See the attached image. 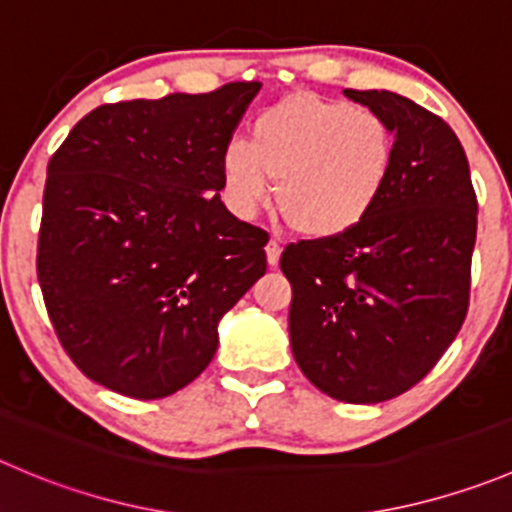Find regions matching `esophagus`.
<instances>
[{
    "label": "esophagus",
    "instance_id": "obj_1",
    "mask_svg": "<svg viewBox=\"0 0 512 512\" xmlns=\"http://www.w3.org/2000/svg\"><path fill=\"white\" fill-rule=\"evenodd\" d=\"M267 262H270L272 267L277 265V262H280V252H282V245H280V240H277V237H272L270 242H267Z\"/></svg>",
    "mask_w": 512,
    "mask_h": 512
}]
</instances>
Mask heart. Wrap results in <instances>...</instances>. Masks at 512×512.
<instances>
[{"label":"heart","instance_id":"b5f03b06","mask_svg":"<svg viewBox=\"0 0 512 512\" xmlns=\"http://www.w3.org/2000/svg\"><path fill=\"white\" fill-rule=\"evenodd\" d=\"M395 135L377 112L292 94L257 114L250 140H230L220 172L227 205L255 217L270 202L297 232L330 240L355 230L388 185Z\"/></svg>","mask_w":512,"mask_h":512}]
</instances>
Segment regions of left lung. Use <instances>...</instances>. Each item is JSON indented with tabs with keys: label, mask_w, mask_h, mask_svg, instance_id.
<instances>
[{
	"label": "left lung",
	"mask_w": 512,
	"mask_h": 512,
	"mask_svg": "<svg viewBox=\"0 0 512 512\" xmlns=\"http://www.w3.org/2000/svg\"><path fill=\"white\" fill-rule=\"evenodd\" d=\"M342 94L390 124L393 172L355 230L287 245L280 267L300 370L330 398L372 405L423 380L458 335L478 200L463 145L438 114L388 89Z\"/></svg>",
	"instance_id": "8db88e82"
}]
</instances>
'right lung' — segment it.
Listing matches in <instances>:
<instances>
[{
	"label": "right lung",
	"mask_w": 512,
	"mask_h": 512,
	"mask_svg": "<svg viewBox=\"0 0 512 512\" xmlns=\"http://www.w3.org/2000/svg\"><path fill=\"white\" fill-rule=\"evenodd\" d=\"M260 87L102 104L49 160L37 277L89 380L137 400L177 393L265 275L267 232L220 200L222 150Z\"/></svg>",
	"instance_id": "obj_1"
}]
</instances>
